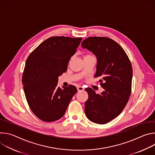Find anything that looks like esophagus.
I'll use <instances>...</instances> for the list:
<instances>
[{
    "label": "esophagus",
    "mask_w": 155,
    "mask_h": 155,
    "mask_svg": "<svg viewBox=\"0 0 155 155\" xmlns=\"http://www.w3.org/2000/svg\"><path fill=\"white\" fill-rule=\"evenodd\" d=\"M84 90V87L83 86H77V90H78V91H82Z\"/></svg>",
    "instance_id": "34e87169"
}]
</instances>
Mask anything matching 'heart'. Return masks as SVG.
<instances>
[{
	"mask_svg": "<svg viewBox=\"0 0 155 155\" xmlns=\"http://www.w3.org/2000/svg\"><path fill=\"white\" fill-rule=\"evenodd\" d=\"M91 56V55H89V54H88V55H86L84 57H86V56Z\"/></svg>",
	"mask_w": 155,
	"mask_h": 155,
	"instance_id": "obj_1",
	"label": "heart"
}]
</instances>
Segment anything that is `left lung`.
Returning <instances> with one entry per match:
<instances>
[{"label":"left lung","mask_w":155,"mask_h":155,"mask_svg":"<svg viewBox=\"0 0 155 155\" xmlns=\"http://www.w3.org/2000/svg\"><path fill=\"white\" fill-rule=\"evenodd\" d=\"M81 47L96 56L94 76L101 77L99 82L104 88L101 94H96L91 88L85 89L88 94L84 103L85 114L93 123L106 124L117 117L128 102L131 93L132 65L124 50L111 38L88 37L82 41Z\"/></svg>","instance_id":"left-lung-1"}]
</instances>
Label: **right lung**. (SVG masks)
Returning <instances> with one entry per match:
<instances>
[{"instance_id": "right-lung-1", "label": "right lung", "mask_w": 155, "mask_h": 155, "mask_svg": "<svg viewBox=\"0 0 155 155\" xmlns=\"http://www.w3.org/2000/svg\"><path fill=\"white\" fill-rule=\"evenodd\" d=\"M81 40L62 36L48 38L26 60L22 77L25 94L32 112L43 121L61 118L77 91L73 85L62 89L58 82Z\"/></svg>"}]
</instances>
